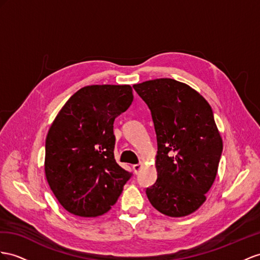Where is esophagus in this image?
<instances>
[{"instance_id": "obj_1", "label": "esophagus", "mask_w": 260, "mask_h": 260, "mask_svg": "<svg viewBox=\"0 0 260 260\" xmlns=\"http://www.w3.org/2000/svg\"><path fill=\"white\" fill-rule=\"evenodd\" d=\"M142 168V164H136V165H133V170H134L135 174H138V171L141 170Z\"/></svg>"}]
</instances>
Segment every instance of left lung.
<instances>
[{"label": "left lung", "instance_id": "obj_1", "mask_svg": "<svg viewBox=\"0 0 260 260\" xmlns=\"http://www.w3.org/2000/svg\"><path fill=\"white\" fill-rule=\"evenodd\" d=\"M133 88L148 105L157 135V181L146 194L165 215H189L206 200L223 150L211 106L198 91L174 79Z\"/></svg>", "mask_w": 260, "mask_h": 260}]
</instances>
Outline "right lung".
<instances>
[{
	"instance_id": "right-lung-1",
	"label": "right lung",
	"mask_w": 260,
	"mask_h": 260,
	"mask_svg": "<svg viewBox=\"0 0 260 260\" xmlns=\"http://www.w3.org/2000/svg\"><path fill=\"white\" fill-rule=\"evenodd\" d=\"M133 99L128 84L84 86L52 122L46 137L45 175L58 202L71 214H104L131 178L114 159L113 124Z\"/></svg>"
}]
</instances>
